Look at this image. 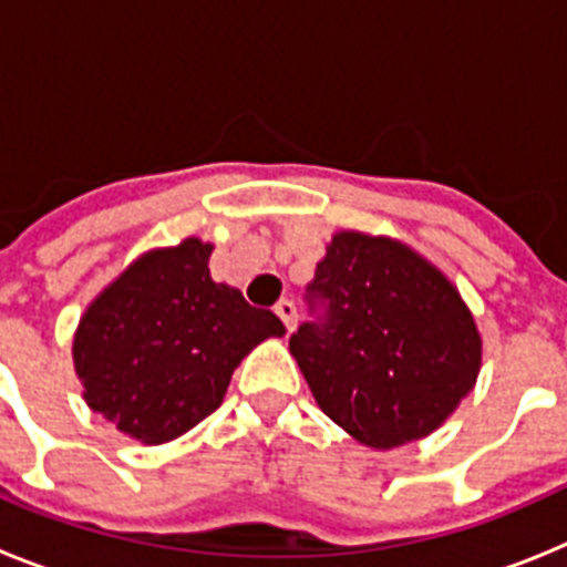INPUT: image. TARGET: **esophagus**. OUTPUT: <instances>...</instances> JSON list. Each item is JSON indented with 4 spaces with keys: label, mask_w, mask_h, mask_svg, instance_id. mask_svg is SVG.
Wrapping results in <instances>:
<instances>
[{
    "label": "esophagus",
    "mask_w": 567,
    "mask_h": 567,
    "mask_svg": "<svg viewBox=\"0 0 567 567\" xmlns=\"http://www.w3.org/2000/svg\"><path fill=\"white\" fill-rule=\"evenodd\" d=\"M275 315L284 320L287 332H295V327H298V307H295L292 300H287V298L278 300V303H275Z\"/></svg>",
    "instance_id": "obj_1"
}]
</instances>
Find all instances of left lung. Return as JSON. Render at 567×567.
Wrapping results in <instances>:
<instances>
[{"mask_svg": "<svg viewBox=\"0 0 567 567\" xmlns=\"http://www.w3.org/2000/svg\"><path fill=\"white\" fill-rule=\"evenodd\" d=\"M312 298L289 352L320 412L358 443L389 452L437 432L477 383L483 338L460 289L389 235L340 229L318 260Z\"/></svg>", "mask_w": 567, "mask_h": 567, "instance_id": "1", "label": "left lung"}]
</instances>
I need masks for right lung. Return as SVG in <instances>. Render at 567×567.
Listing matches in <instances>:
<instances>
[{"instance_id": "1", "label": "right lung", "mask_w": 567, "mask_h": 567, "mask_svg": "<svg viewBox=\"0 0 567 567\" xmlns=\"http://www.w3.org/2000/svg\"><path fill=\"white\" fill-rule=\"evenodd\" d=\"M213 244L147 249L90 300L73 334L84 403L127 437L162 445L224 403L238 363L287 329L209 275Z\"/></svg>"}]
</instances>
